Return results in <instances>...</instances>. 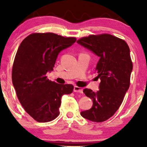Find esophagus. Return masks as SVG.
<instances>
[{"label": "esophagus", "mask_w": 147, "mask_h": 147, "mask_svg": "<svg viewBox=\"0 0 147 147\" xmlns=\"http://www.w3.org/2000/svg\"><path fill=\"white\" fill-rule=\"evenodd\" d=\"M74 91L75 92H78V93L82 94L83 93V89L82 88L78 87V86H74Z\"/></svg>", "instance_id": "1"}]
</instances>
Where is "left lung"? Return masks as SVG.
Masks as SVG:
<instances>
[{
	"label": "left lung",
	"instance_id": "obj_1",
	"mask_svg": "<svg viewBox=\"0 0 147 147\" xmlns=\"http://www.w3.org/2000/svg\"><path fill=\"white\" fill-rule=\"evenodd\" d=\"M77 43L100 58L96 67V78L100 80L99 90H84L93 105L80 114L90 121L104 122L117 111L129 88L132 71L129 47L124 40L109 34L90 35Z\"/></svg>",
	"mask_w": 147,
	"mask_h": 147
}]
</instances>
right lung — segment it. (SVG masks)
Returning a JSON list of instances; mask_svg holds the SVG:
<instances>
[{
	"label": "right lung",
	"instance_id": "1",
	"mask_svg": "<svg viewBox=\"0 0 147 147\" xmlns=\"http://www.w3.org/2000/svg\"><path fill=\"white\" fill-rule=\"evenodd\" d=\"M76 41L75 37L52 33H33L20 44L12 81L20 103L36 121L46 122L57 118L62 96L73 92V85L55 83L46 74L53 70L60 52Z\"/></svg>",
	"mask_w": 147,
	"mask_h": 147
}]
</instances>
